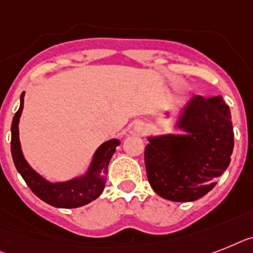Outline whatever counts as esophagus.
I'll use <instances>...</instances> for the list:
<instances>
[{
	"label": "esophagus",
	"mask_w": 253,
	"mask_h": 253,
	"mask_svg": "<svg viewBox=\"0 0 253 253\" xmlns=\"http://www.w3.org/2000/svg\"><path fill=\"white\" fill-rule=\"evenodd\" d=\"M134 129H135V130H137V131H141V130H142V124H141V123H138V124H135Z\"/></svg>",
	"instance_id": "1"
}]
</instances>
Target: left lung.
Segmentation results:
<instances>
[{
	"label": "left lung",
	"mask_w": 253,
	"mask_h": 253,
	"mask_svg": "<svg viewBox=\"0 0 253 253\" xmlns=\"http://www.w3.org/2000/svg\"><path fill=\"white\" fill-rule=\"evenodd\" d=\"M178 125L187 134L150 137L146 173L162 198L193 202L213 189L230 164L234 149L230 108L220 95H195L183 108Z\"/></svg>",
	"instance_id": "1"
}]
</instances>
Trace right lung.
Segmentation results:
<instances>
[{
  "mask_svg": "<svg viewBox=\"0 0 253 253\" xmlns=\"http://www.w3.org/2000/svg\"><path fill=\"white\" fill-rule=\"evenodd\" d=\"M23 98L24 93L20 95V107L12 119L11 155L18 172L26 181L29 189L45 203L56 208H77L97 199L104 189V183L107 179L108 163L111 160L114 152L116 151V147L120 145V141L110 139L99 146L94 154L93 162L85 176L71 179L67 182H49L28 166L20 149L18 124L23 111V103H24Z\"/></svg>",
  "mask_w": 253,
  "mask_h": 253,
  "instance_id": "obj_1",
  "label": "right lung"
}]
</instances>
